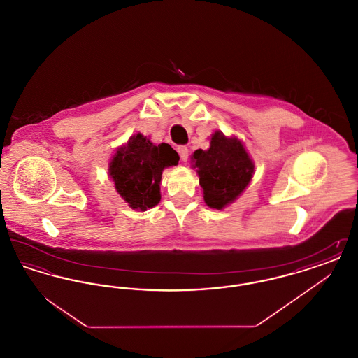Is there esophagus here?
I'll use <instances>...</instances> for the list:
<instances>
[{"label":"esophagus","instance_id":"esophagus-1","mask_svg":"<svg viewBox=\"0 0 358 358\" xmlns=\"http://www.w3.org/2000/svg\"><path fill=\"white\" fill-rule=\"evenodd\" d=\"M177 152L180 154V158L182 162H187V158H189V149L187 146H178Z\"/></svg>","mask_w":358,"mask_h":358}]
</instances>
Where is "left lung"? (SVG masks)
Instances as JSON below:
<instances>
[{"label":"left lung","instance_id":"left-lung-1","mask_svg":"<svg viewBox=\"0 0 358 358\" xmlns=\"http://www.w3.org/2000/svg\"><path fill=\"white\" fill-rule=\"evenodd\" d=\"M192 168L200 178L205 204L222 210L232 204L250 185L255 164L238 136L215 131L209 149L196 150L190 157Z\"/></svg>","mask_w":358,"mask_h":358}]
</instances>
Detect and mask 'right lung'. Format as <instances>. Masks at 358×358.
<instances>
[{
	"mask_svg": "<svg viewBox=\"0 0 358 358\" xmlns=\"http://www.w3.org/2000/svg\"><path fill=\"white\" fill-rule=\"evenodd\" d=\"M178 159L171 145H155L148 136L136 133L111 157L108 177L126 204L145 212L161 201L162 171L176 166Z\"/></svg>",
	"mask_w": 358,
	"mask_h": 358,
	"instance_id": "right-lung-1",
	"label": "right lung"
}]
</instances>
